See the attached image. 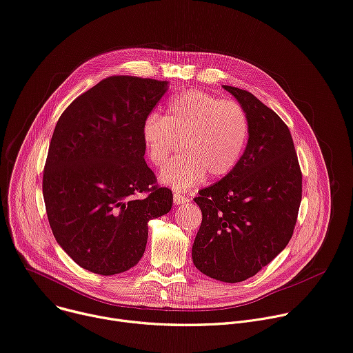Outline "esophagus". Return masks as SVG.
Returning a JSON list of instances; mask_svg holds the SVG:
<instances>
[{"label":"esophagus","instance_id":"obj_1","mask_svg":"<svg viewBox=\"0 0 353 353\" xmlns=\"http://www.w3.org/2000/svg\"><path fill=\"white\" fill-rule=\"evenodd\" d=\"M188 202H189V199L185 196V194H181L179 192H174V203L175 205H183Z\"/></svg>","mask_w":353,"mask_h":353}]
</instances>
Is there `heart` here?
Segmentation results:
<instances>
[{"label":"heart","instance_id":"heart-1","mask_svg":"<svg viewBox=\"0 0 353 353\" xmlns=\"http://www.w3.org/2000/svg\"><path fill=\"white\" fill-rule=\"evenodd\" d=\"M250 134L245 110L201 91H183L171 98L165 116L150 114L141 137L148 159L163 167L170 155L185 151L161 171L163 183L183 190L205 175L219 179L237 167Z\"/></svg>","mask_w":353,"mask_h":353}]
</instances>
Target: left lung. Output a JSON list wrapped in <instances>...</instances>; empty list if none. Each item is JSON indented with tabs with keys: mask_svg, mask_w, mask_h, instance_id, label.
<instances>
[{
	"mask_svg": "<svg viewBox=\"0 0 353 353\" xmlns=\"http://www.w3.org/2000/svg\"><path fill=\"white\" fill-rule=\"evenodd\" d=\"M245 110L247 147L237 167L193 201L202 224L192 259L206 276L243 282L289 244L301 202V172L288 126L251 92L223 85Z\"/></svg>",
	"mask_w": 353,
	"mask_h": 353,
	"instance_id": "8db88e82",
	"label": "left lung"
}]
</instances>
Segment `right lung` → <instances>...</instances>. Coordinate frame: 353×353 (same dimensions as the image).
<instances>
[{"instance_id":"right-lung-1","label":"right lung","mask_w":353,"mask_h":353,"mask_svg":"<svg viewBox=\"0 0 353 353\" xmlns=\"http://www.w3.org/2000/svg\"><path fill=\"white\" fill-rule=\"evenodd\" d=\"M168 84L105 78L72 101L54 128L43 174L48 219L63 251L92 273L110 276L137 265L148 221L172 208V192L154 185L141 137Z\"/></svg>"}]
</instances>
